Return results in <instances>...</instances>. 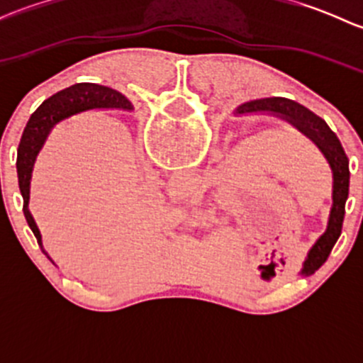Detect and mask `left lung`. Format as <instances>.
I'll return each mask as SVG.
<instances>
[{
    "label": "left lung",
    "instance_id": "left-lung-1",
    "mask_svg": "<svg viewBox=\"0 0 363 363\" xmlns=\"http://www.w3.org/2000/svg\"><path fill=\"white\" fill-rule=\"evenodd\" d=\"M252 113H265V116L279 117L288 124L306 135L314 145L321 151L325 160L328 161L332 170V207L328 214L327 230L318 237L316 242L307 251L306 259L300 269V276H311L316 272L330 255L332 247L337 242L340 232H342L344 214H346V200L350 193V160L344 152L342 144L337 135L330 130L327 123L306 108L303 105L294 100L281 96L259 98L239 105L233 111V116H252Z\"/></svg>",
    "mask_w": 363,
    "mask_h": 363
}]
</instances>
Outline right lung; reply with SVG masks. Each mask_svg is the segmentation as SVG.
<instances>
[{"mask_svg":"<svg viewBox=\"0 0 363 363\" xmlns=\"http://www.w3.org/2000/svg\"><path fill=\"white\" fill-rule=\"evenodd\" d=\"M94 108H105V111H133V105L124 94L107 86L98 84H75L60 93L52 94L49 100L43 101L29 117L26 124L23 137H21L19 149H17V177H19V189L23 195V212L28 221L29 228L35 233L36 242L42 247V235L36 226L33 214L29 212V189H31V175L35 168L36 158L45 145L47 138L50 137L54 128L72 116L82 113ZM47 255V252H45ZM47 258H50L47 255Z\"/></svg>","mask_w":363,"mask_h":363,"instance_id":"add662e5","label":"right lung"}]
</instances>
